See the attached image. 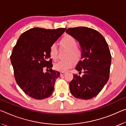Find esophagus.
Wrapping results in <instances>:
<instances>
[{"instance_id":"1","label":"esophagus","mask_w":126,"mask_h":126,"mask_svg":"<svg viewBox=\"0 0 126 126\" xmlns=\"http://www.w3.org/2000/svg\"><path fill=\"white\" fill-rule=\"evenodd\" d=\"M65 73H66V72H61V76H63V75H64Z\"/></svg>"}]
</instances>
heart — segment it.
Wrapping results in <instances>:
<instances>
[{
    "mask_svg": "<svg viewBox=\"0 0 126 126\" xmlns=\"http://www.w3.org/2000/svg\"><path fill=\"white\" fill-rule=\"evenodd\" d=\"M61 47L68 49L65 58L67 59L61 60L54 64V67L55 70L65 72L73 67L75 63L79 62L82 58V51L80 47H77V40L72 36L66 35L63 36L59 41ZM49 54L50 58L55 61L58 57V48L55 44L49 47Z\"/></svg>",
    "mask_w": 126,
    "mask_h": 126,
    "instance_id": "1",
    "label": "heart"
}]
</instances>
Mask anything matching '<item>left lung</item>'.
Instances as JSON below:
<instances>
[{
  "label": "left lung",
  "mask_w": 126,
  "mask_h": 126,
  "mask_svg": "<svg viewBox=\"0 0 126 126\" xmlns=\"http://www.w3.org/2000/svg\"><path fill=\"white\" fill-rule=\"evenodd\" d=\"M65 32L79 42L82 51L76 69L83 75L74 74L69 90L77 99H90L98 94L109 79L111 56L108 45L100 33L91 28H69Z\"/></svg>",
  "instance_id": "left-lung-1"
}]
</instances>
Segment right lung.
Returning a JSON list of instances; mask_svg holds the SVG:
<instances>
[{
    "mask_svg": "<svg viewBox=\"0 0 126 126\" xmlns=\"http://www.w3.org/2000/svg\"><path fill=\"white\" fill-rule=\"evenodd\" d=\"M65 29H31L20 36L13 47L11 61L16 81L24 93L33 99L47 98L54 90L60 73L51 69L49 49Z\"/></svg>",
    "mask_w": 126,
    "mask_h": 126,
    "instance_id": "1",
    "label": "right lung"
}]
</instances>
